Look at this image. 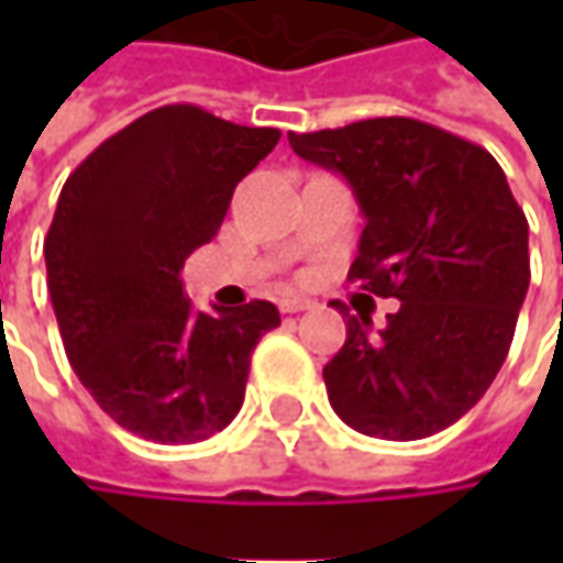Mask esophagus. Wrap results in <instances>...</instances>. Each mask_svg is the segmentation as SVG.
<instances>
[{"mask_svg": "<svg viewBox=\"0 0 563 563\" xmlns=\"http://www.w3.org/2000/svg\"><path fill=\"white\" fill-rule=\"evenodd\" d=\"M278 307H282V313H303V310H313V300H307V297H285Z\"/></svg>", "mask_w": 563, "mask_h": 563, "instance_id": "esophagus-1", "label": "esophagus"}]
</instances>
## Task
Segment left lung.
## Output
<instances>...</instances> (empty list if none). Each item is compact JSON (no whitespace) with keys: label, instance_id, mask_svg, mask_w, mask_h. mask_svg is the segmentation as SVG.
<instances>
[{"label":"left lung","instance_id":"left-lung-1","mask_svg":"<svg viewBox=\"0 0 563 563\" xmlns=\"http://www.w3.org/2000/svg\"><path fill=\"white\" fill-rule=\"evenodd\" d=\"M288 141L357 194L366 225L347 278L400 300L376 335L369 316H347V341L322 369L335 413L388 442L442 432L495 382L530 288V225L501 165L400 115Z\"/></svg>","mask_w":563,"mask_h":563}]
</instances>
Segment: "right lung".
<instances>
[{"label":"right lung","mask_w":563,"mask_h":563,"mask_svg":"<svg viewBox=\"0 0 563 563\" xmlns=\"http://www.w3.org/2000/svg\"><path fill=\"white\" fill-rule=\"evenodd\" d=\"M278 137L190 102L159 106L99 143L62 187L43 241L62 344L99 407L146 442L222 432L244 404L253 347L282 322L269 300L200 313L181 282Z\"/></svg>","instance_id":"obj_1"}]
</instances>
